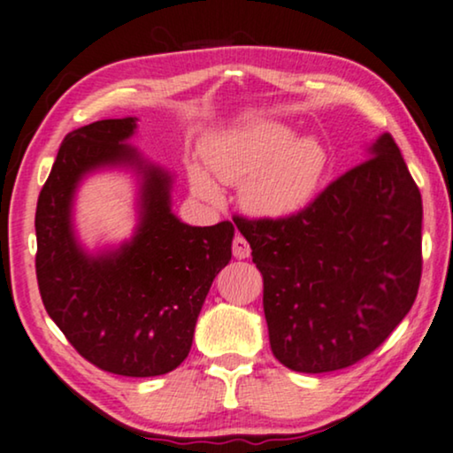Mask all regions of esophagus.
Here are the masks:
<instances>
[{
    "mask_svg": "<svg viewBox=\"0 0 453 453\" xmlns=\"http://www.w3.org/2000/svg\"><path fill=\"white\" fill-rule=\"evenodd\" d=\"M232 253H234V257H238V259H244L250 255V247H249L247 238L241 236V234H236V236H234Z\"/></svg>",
    "mask_w": 453,
    "mask_h": 453,
    "instance_id": "34e87169",
    "label": "esophagus"
}]
</instances>
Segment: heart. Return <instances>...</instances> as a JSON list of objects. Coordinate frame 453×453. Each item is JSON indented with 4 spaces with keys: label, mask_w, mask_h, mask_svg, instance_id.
<instances>
[{
    "label": "heart",
    "mask_w": 453,
    "mask_h": 453,
    "mask_svg": "<svg viewBox=\"0 0 453 453\" xmlns=\"http://www.w3.org/2000/svg\"><path fill=\"white\" fill-rule=\"evenodd\" d=\"M209 171L223 183H242L241 204L250 215L285 219L308 206L326 166V151L312 137L293 139L287 127L259 122L212 141L206 154ZM200 196L215 198L211 177L192 171Z\"/></svg>",
    "instance_id": "obj_1"
}]
</instances>
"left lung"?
<instances>
[{
    "instance_id": "8db88e82",
    "label": "left lung",
    "mask_w": 453,
    "mask_h": 453,
    "mask_svg": "<svg viewBox=\"0 0 453 453\" xmlns=\"http://www.w3.org/2000/svg\"><path fill=\"white\" fill-rule=\"evenodd\" d=\"M285 219L234 215L264 276L274 357L302 373L363 361L416 302L422 196L388 133Z\"/></svg>"
}]
</instances>
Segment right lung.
<instances>
[{
	"label": "right lung",
	"mask_w": 453,
	"mask_h": 453,
	"mask_svg": "<svg viewBox=\"0 0 453 453\" xmlns=\"http://www.w3.org/2000/svg\"><path fill=\"white\" fill-rule=\"evenodd\" d=\"M134 119H99L63 139L37 198L35 274L48 316L86 361L151 378L188 357L212 279L232 257L234 226L192 227L173 215L171 177L122 143ZM119 161L144 171L142 226L118 254L90 258L70 232V196L81 173Z\"/></svg>",
	"instance_id": "add662e5"
}]
</instances>
